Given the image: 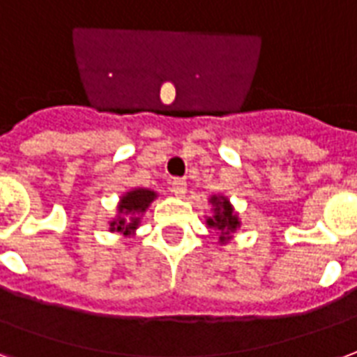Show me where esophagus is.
Returning a JSON list of instances; mask_svg holds the SVG:
<instances>
[{
	"label": "esophagus",
	"mask_w": 357,
	"mask_h": 357,
	"mask_svg": "<svg viewBox=\"0 0 357 357\" xmlns=\"http://www.w3.org/2000/svg\"><path fill=\"white\" fill-rule=\"evenodd\" d=\"M186 186H188V184H186L184 178H175V181L171 182V190H173V194L178 197H182L186 194Z\"/></svg>",
	"instance_id": "esophagus-1"
}]
</instances>
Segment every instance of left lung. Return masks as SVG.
Returning <instances> with one entry per match:
<instances>
[{"label":"left lung","mask_w":357,"mask_h":357,"mask_svg":"<svg viewBox=\"0 0 357 357\" xmlns=\"http://www.w3.org/2000/svg\"><path fill=\"white\" fill-rule=\"evenodd\" d=\"M211 205L215 209V215L207 218V226L209 228H215L220 232V243H226L228 241V236L232 232H236V228L239 226V220L234 213L232 205L226 199L225 196H213L211 197Z\"/></svg>","instance_id":"left-lung-1"}]
</instances>
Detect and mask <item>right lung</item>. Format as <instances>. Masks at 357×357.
Segmentation results:
<instances>
[{"mask_svg": "<svg viewBox=\"0 0 357 357\" xmlns=\"http://www.w3.org/2000/svg\"><path fill=\"white\" fill-rule=\"evenodd\" d=\"M155 192L146 188H137L127 192L121 199H119V217L110 222L112 232H121L123 236H129L131 232L137 230L139 226L140 213L148 209V205L155 199Z\"/></svg>", "mask_w": 357, "mask_h": 357, "instance_id": "obj_1", "label": "right lung"}]
</instances>
